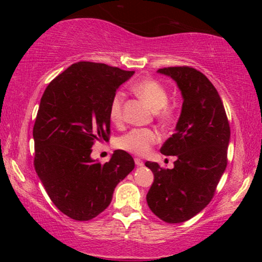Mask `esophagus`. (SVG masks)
Instances as JSON below:
<instances>
[{
  "label": "esophagus",
  "instance_id": "obj_1",
  "mask_svg": "<svg viewBox=\"0 0 262 262\" xmlns=\"http://www.w3.org/2000/svg\"><path fill=\"white\" fill-rule=\"evenodd\" d=\"M134 161H135V164H136V165L137 166H142V165H143V161H142V159L141 158H135L134 159Z\"/></svg>",
  "mask_w": 262,
  "mask_h": 262
}]
</instances>
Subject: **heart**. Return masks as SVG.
Segmentation results:
<instances>
[{
	"label": "heart",
	"instance_id": "b5f03b06",
	"mask_svg": "<svg viewBox=\"0 0 262 262\" xmlns=\"http://www.w3.org/2000/svg\"><path fill=\"white\" fill-rule=\"evenodd\" d=\"M133 91L144 100L152 110H157L156 115L162 122H171L176 118L177 110L167 103L168 92L163 84L154 78H144L132 86ZM125 94L118 91L111 99L108 115L111 121L120 125L123 120V103ZM159 140L158 133L152 128H134L118 139V147L135 155H145Z\"/></svg>",
	"mask_w": 262,
	"mask_h": 262
}]
</instances>
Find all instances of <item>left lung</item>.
<instances>
[{"mask_svg": "<svg viewBox=\"0 0 262 262\" xmlns=\"http://www.w3.org/2000/svg\"><path fill=\"white\" fill-rule=\"evenodd\" d=\"M178 84L184 103L176 133L161 148L177 156L173 168L147 162L154 183L151 211L166 223H183L211 201L228 164L230 125L219 92L206 75L188 66L158 69Z\"/></svg>", "mask_w": 262, "mask_h": 262, "instance_id": "obj_1", "label": "left lung"}]
</instances>
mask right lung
I'll return each mask as SVG.
<instances>
[{
    "label": "right lung",
    "mask_w": 262,
    "mask_h": 262,
    "mask_svg": "<svg viewBox=\"0 0 262 262\" xmlns=\"http://www.w3.org/2000/svg\"><path fill=\"white\" fill-rule=\"evenodd\" d=\"M134 73L79 61L57 75L41 97L33 126L34 168L52 202L75 221L103 212L135 166L123 150L105 164L90 156L96 141L110 140L111 99Z\"/></svg>",
    "instance_id": "add662e5"
}]
</instances>
